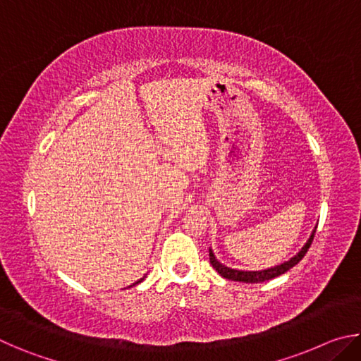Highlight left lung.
<instances>
[{"mask_svg": "<svg viewBox=\"0 0 361 361\" xmlns=\"http://www.w3.org/2000/svg\"><path fill=\"white\" fill-rule=\"evenodd\" d=\"M314 235H315V229L312 232V235H310V239L307 240V243H305V245L301 248V252H299L295 256V258H291L290 261H286L280 266L266 269V271H252V272H250V271H237V269L226 267L215 258V255H213L212 250L209 252L210 264L215 267V271L219 274V276L228 279V280H234V282H243V283H259V282H264V280H271L274 277L282 276V274H285L286 271H290L293 266H296L298 262L304 258V255L307 253L310 243H312V240H314Z\"/></svg>", "mask_w": 361, "mask_h": 361, "instance_id": "left-lung-1", "label": "left lung"}]
</instances>
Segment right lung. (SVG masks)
I'll return each mask as SVG.
<instances>
[{
	"label": "right lung",
	"instance_id": "1",
	"mask_svg": "<svg viewBox=\"0 0 361 361\" xmlns=\"http://www.w3.org/2000/svg\"><path fill=\"white\" fill-rule=\"evenodd\" d=\"M142 280H143V279H142ZM142 280H138V282H137V283H140V282H142ZM133 285H135V283H133Z\"/></svg>",
	"mask_w": 361,
	"mask_h": 361
}]
</instances>
